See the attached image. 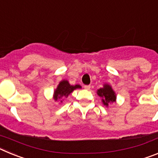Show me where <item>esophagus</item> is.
<instances>
[{"label": "esophagus", "mask_w": 158, "mask_h": 158, "mask_svg": "<svg viewBox=\"0 0 158 158\" xmlns=\"http://www.w3.org/2000/svg\"><path fill=\"white\" fill-rule=\"evenodd\" d=\"M90 87H91V86H90V85H85V86H84L85 89H87V90H89V89H90Z\"/></svg>", "instance_id": "1"}]
</instances>
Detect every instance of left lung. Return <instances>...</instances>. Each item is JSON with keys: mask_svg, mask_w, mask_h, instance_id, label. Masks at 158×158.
Masks as SVG:
<instances>
[{"mask_svg": "<svg viewBox=\"0 0 158 158\" xmlns=\"http://www.w3.org/2000/svg\"><path fill=\"white\" fill-rule=\"evenodd\" d=\"M97 94L102 97V101L104 103V105L107 106L108 103L110 102H115V93L112 90L111 87L108 85H104V88H101L97 91Z\"/></svg>", "mask_w": 158, "mask_h": 158, "instance_id": "left-lung-1", "label": "left lung"}]
</instances>
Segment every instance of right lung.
Segmentation results:
<instances>
[{
    "label": "right lung",
    "mask_w": 158,
    "mask_h": 158,
    "mask_svg": "<svg viewBox=\"0 0 158 158\" xmlns=\"http://www.w3.org/2000/svg\"><path fill=\"white\" fill-rule=\"evenodd\" d=\"M81 85H70L67 81H62L59 83L57 89L54 91V100H57L61 97H67L74 89H80ZM62 102V101H61Z\"/></svg>",
    "instance_id": "right-lung-1"
}]
</instances>
